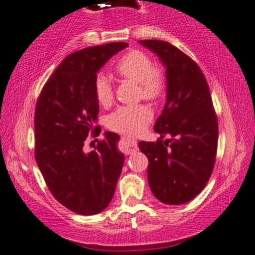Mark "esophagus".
Instances as JSON below:
<instances>
[{"mask_svg": "<svg viewBox=\"0 0 255 255\" xmlns=\"http://www.w3.org/2000/svg\"><path fill=\"white\" fill-rule=\"evenodd\" d=\"M122 144H124V150L127 154L133 153L134 150L137 149L136 140L130 137H122Z\"/></svg>", "mask_w": 255, "mask_h": 255, "instance_id": "obj_1", "label": "esophagus"}]
</instances>
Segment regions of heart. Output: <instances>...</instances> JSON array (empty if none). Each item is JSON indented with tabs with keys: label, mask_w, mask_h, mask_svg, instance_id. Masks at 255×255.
I'll return each instance as SVG.
<instances>
[{
	"label": "heart",
	"mask_w": 255,
	"mask_h": 255,
	"mask_svg": "<svg viewBox=\"0 0 255 255\" xmlns=\"http://www.w3.org/2000/svg\"><path fill=\"white\" fill-rule=\"evenodd\" d=\"M115 72L124 79L137 83L140 94L147 100H155L165 89V77L160 68L153 66L150 57L140 50L125 54L115 64ZM96 101L102 107L113 102L112 83L105 75H98L94 81ZM151 111L147 106L119 107L107 118V126L112 130L128 135L142 133L151 120Z\"/></svg>",
	"instance_id": "obj_1"
}]
</instances>
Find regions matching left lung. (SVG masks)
<instances>
[{"instance_id": "obj_1", "label": "left lung", "mask_w": 255, "mask_h": 255, "mask_svg": "<svg viewBox=\"0 0 255 255\" xmlns=\"http://www.w3.org/2000/svg\"><path fill=\"white\" fill-rule=\"evenodd\" d=\"M138 43L166 68V104L154 125L156 142L140 141L148 157L147 178L154 196L166 205L191 201L211 178L218 147V119L209 87L198 64L166 41ZM170 136L172 139L163 137Z\"/></svg>"}]
</instances>
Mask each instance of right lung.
<instances>
[{"label": "right lung", "mask_w": 255, "mask_h": 255, "mask_svg": "<svg viewBox=\"0 0 255 255\" xmlns=\"http://www.w3.org/2000/svg\"><path fill=\"white\" fill-rule=\"evenodd\" d=\"M127 47L126 42H113L70 54L38 96L35 159L54 198L77 214H98L111 204L124 167L118 134L106 131L104 140L88 153L83 144L89 131L99 128L94 92L98 72Z\"/></svg>", "instance_id": "obj_1"}]
</instances>
